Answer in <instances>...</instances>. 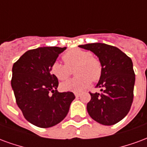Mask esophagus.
<instances>
[{
    "label": "esophagus",
    "mask_w": 147,
    "mask_h": 147,
    "mask_svg": "<svg viewBox=\"0 0 147 147\" xmlns=\"http://www.w3.org/2000/svg\"><path fill=\"white\" fill-rule=\"evenodd\" d=\"M75 95H76V98H79V97L80 96V94H76H76H75Z\"/></svg>",
    "instance_id": "esophagus-1"
}]
</instances>
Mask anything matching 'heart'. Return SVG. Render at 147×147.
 I'll return each instance as SVG.
<instances>
[{"label":"heart","mask_w":147,"mask_h":147,"mask_svg":"<svg viewBox=\"0 0 147 147\" xmlns=\"http://www.w3.org/2000/svg\"><path fill=\"white\" fill-rule=\"evenodd\" d=\"M64 63L54 61L51 64L50 72L57 80H64L71 75L72 69L76 77L65 81L61 84L64 91L75 93L83 92L93 81L100 79L102 74V64L91 53L82 49L76 48L64 53L62 56Z\"/></svg>","instance_id":"heart-1"}]
</instances>
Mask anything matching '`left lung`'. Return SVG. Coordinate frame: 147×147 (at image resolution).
Wrapping results in <instances>:
<instances>
[{
	"label": "left lung",
	"mask_w": 147,
	"mask_h": 147,
	"mask_svg": "<svg viewBox=\"0 0 147 147\" xmlns=\"http://www.w3.org/2000/svg\"><path fill=\"white\" fill-rule=\"evenodd\" d=\"M79 46L93 52L102 64V76L96 86L102 92H90L87 112L98 123L113 125L126 117L132 104L136 76L131 59L117 47L104 43Z\"/></svg>",
	"instance_id": "left-lung-1"
}]
</instances>
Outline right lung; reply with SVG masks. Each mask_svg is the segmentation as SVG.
Listing matches in <instances>:
<instances>
[{
    "label": "right lung",
    "mask_w": 147,
    "mask_h": 147,
    "mask_svg": "<svg viewBox=\"0 0 147 147\" xmlns=\"http://www.w3.org/2000/svg\"><path fill=\"white\" fill-rule=\"evenodd\" d=\"M66 49L39 47L27 51L12 67L11 84L16 104L25 119L42 128L64 120L76 97L72 92H58V80L50 72L51 64Z\"/></svg>",
    "instance_id": "1"
}]
</instances>
